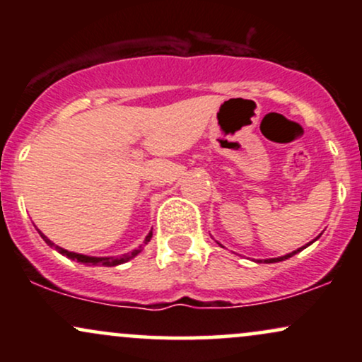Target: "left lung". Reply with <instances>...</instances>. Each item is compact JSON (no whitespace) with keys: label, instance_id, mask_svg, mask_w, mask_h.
I'll use <instances>...</instances> for the list:
<instances>
[{"label":"left lung","instance_id":"left-lung-1","mask_svg":"<svg viewBox=\"0 0 362 362\" xmlns=\"http://www.w3.org/2000/svg\"><path fill=\"white\" fill-rule=\"evenodd\" d=\"M310 245V243H308ZM305 248V247H303ZM303 248H298V250H294V252H291V253H288V255H284V257H277V259H267L265 262H269V264H274V262H281V260H286V259H289V257H293L294 253H298V252H301Z\"/></svg>","mask_w":362,"mask_h":362}]
</instances>
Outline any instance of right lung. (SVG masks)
I'll return each mask as SVG.
<instances>
[{
    "label": "right lung",
    "mask_w": 362,
    "mask_h": 362,
    "mask_svg": "<svg viewBox=\"0 0 362 362\" xmlns=\"http://www.w3.org/2000/svg\"><path fill=\"white\" fill-rule=\"evenodd\" d=\"M39 233H40V231H39ZM40 236H42L45 243L51 245V247H54V243L51 242V240L47 238V236H44L42 233H40ZM151 236H153V233H151V231H149L148 236H146V238H144V242H143V245H141V247H144V245H148L149 240H151ZM141 247L138 248V250H132L131 253H124V255H120V257H88V255H81V253L68 252V250H64V248H59V247H56V248H57V252L62 253V255H66V257H68V259L78 260V262H81V264L100 265V267H114V265L124 264V262L131 260L132 257L138 255V253L141 252Z\"/></svg>",
    "instance_id": "add662e5"
}]
</instances>
